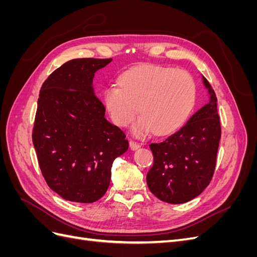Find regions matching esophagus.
I'll list each match as a JSON object with an SVG mask.
<instances>
[{
  "mask_svg": "<svg viewBox=\"0 0 257 257\" xmlns=\"http://www.w3.org/2000/svg\"><path fill=\"white\" fill-rule=\"evenodd\" d=\"M139 147H141V145H139L138 143H136V142H134V141H131V142H130V148H131L132 150H137Z\"/></svg>",
  "mask_w": 257,
  "mask_h": 257,
  "instance_id": "esophagus-1",
  "label": "esophagus"
}]
</instances>
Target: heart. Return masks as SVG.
Segmentation results:
<instances>
[{"label": "heart", "mask_w": 257, "mask_h": 257, "mask_svg": "<svg viewBox=\"0 0 257 257\" xmlns=\"http://www.w3.org/2000/svg\"><path fill=\"white\" fill-rule=\"evenodd\" d=\"M196 95V82L190 73L172 66L147 64L123 73L119 85L107 87L104 102L118 126L128 125L139 111L142 115L134 124L136 135L152 131L157 135H167L189 118Z\"/></svg>", "instance_id": "obj_1"}]
</instances>
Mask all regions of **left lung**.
Masks as SVG:
<instances>
[{
	"instance_id": "left-lung-1",
	"label": "left lung",
	"mask_w": 257,
	"mask_h": 257,
	"mask_svg": "<svg viewBox=\"0 0 257 257\" xmlns=\"http://www.w3.org/2000/svg\"><path fill=\"white\" fill-rule=\"evenodd\" d=\"M203 81L210 94L209 103L176 133L149 145L153 166L147 174L148 188L168 204H183L195 198L214 174L221 123L215 93L205 77Z\"/></svg>"
}]
</instances>
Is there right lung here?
Returning a JSON list of instances; mask_svg holds the SVG:
<instances>
[{
    "instance_id": "obj_1",
    "label": "right lung",
    "mask_w": 257,
    "mask_h": 257,
    "mask_svg": "<svg viewBox=\"0 0 257 257\" xmlns=\"http://www.w3.org/2000/svg\"><path fill=\"white\" fill-rule=\"evenodd\" d=\"M112 59H74L43 83L32 133L49 188L69 201L90 204L106 193L115 158L128 149L125 134L105 119L93 90L98 69Z\"/></svg>"
}]
</instances>
